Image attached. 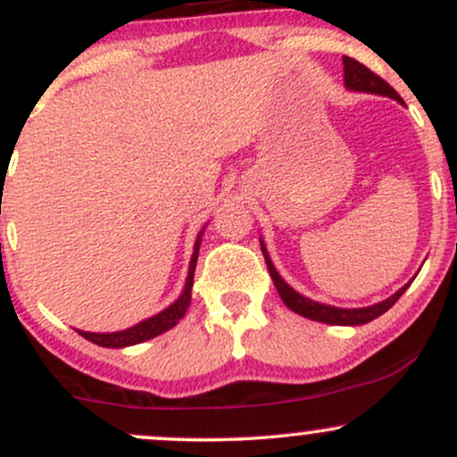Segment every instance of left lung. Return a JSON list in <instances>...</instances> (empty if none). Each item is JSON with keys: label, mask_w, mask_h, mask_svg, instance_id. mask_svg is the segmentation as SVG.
<instances>
[{"label": "left lung", "mask_w": 457, "mask_h": 457, "mask_svg": "<svg viewBox=\"0 0 457 457\" xmlns=\"http://www.w3.org/2000/svg\"><path fill=\"white\" fill-rule=\"evenodd\" d=\"M344 83H345V87H348V90L378 94V96H389V98H395L397 103H402L400 94L393 90V87L385 81V79H380L378 75H376V72H371L370 68L361 64V62L353 60V57H344ZM260 245H262V253H264L266 266H269V272L272 277V283H275V287H277V292H279L281 301L286 303V305L290 307L292 312L298 313V316L316 320V322L335 324V327H359V324L371 322V320L382 316L386 309H391L393 305H395L397 298H400L408 287V283H406L402 290H397L395 295L386 298V301L376 303V305H371V307L342 309V307H333V305H322V303H316V301H312V298L298 295L295 287L287 286V283L281 279V275L277 272L275 266H272V262L269 258V251H266V246H264V243H262V240H260Z\"/></svg>", "instance_id": "1"}]
</instances>
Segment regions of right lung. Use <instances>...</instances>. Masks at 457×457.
<instances>
[{"instance_id":"1","label":"right lung","mask_w":457,"mask_h":457,"mask_svg":"<svg viewBox=\"0 0 457 457\" xmlns=\"http://www.w3.org/2000/svg\"><path fill=\"white\" fill-rule=\"evenodd\" d=\"M202 234H204V229L199 232L197 240H195V249H193L191 264H188V275H187L185 290H182V295L176 303H171V305L167 309H162L161 313H156V316L144 320V322L135 324V327H130L127 330H118V333H87V330H79V335H81V337H86V339H90L92 344L103 345V348H127V345L148 342V339L156 337V335H161V333H165V330L174 328L178 324V320H180L187 313L188 303H191L193 275H195V264H197L199 243H202Z\"/></svg>"}]
</instances>
